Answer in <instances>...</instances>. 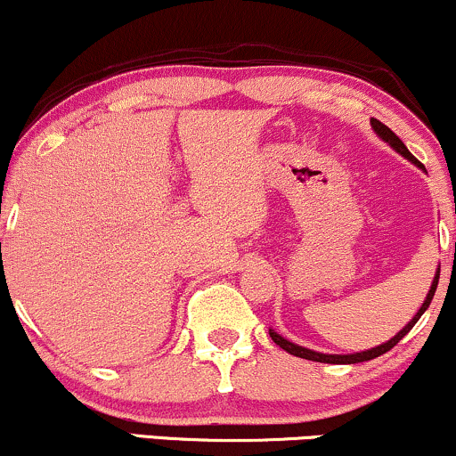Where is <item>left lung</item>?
Returning a JSON list of instances; mask_svg holds the SVG:
<instances>
[{"mask_svg":"<svg viewBox=\"0 0 456 456\" xmlns=\"http://www.w3.org/2000/svg\"><path fill=\"white\" fill-rule=\"evenodd\" d=\"M370 128H373V133L378 134V137H379L381 141H386V143H388L390 148L396 151V154H401L403 159L410 160L411 165L418 167V169L427 171L425 165H422L420 160L413 159L411 151L405 148V143H403V141H401L399 137H396V134L392 133V130H390L388 126H386V124H381L379 119L373 118V119H370ZM437 281H439V268H437V272H436V279H433V282H431V289H428L425 302H422V306L418 308L416 315H413V317L410 319V322H407L405 326H403V330H399V332H396L395 337L390 338V341L381 343V345H378V347H370V349H364V352H355V354H322V352H315V349H308V347H302V345H296V343L287 341L285 337H281V334L274 332V330H270V337H272V341L279 345L281 349H285L287 354L297 355V358H305V360H313V362H323V364H358V362H366V360H373V358H378V355H381V354L390 352V349L395 347V345L399 343L401 338L405 337V334L410 332V330H411L413 326H416V322L422 317V313L427 311L428 305H431L433 296H436Z\"/></svg>","mask_w":456,"mask_h":456,"instance_id":"left-lung-1","label":"left lung"}]
</instances>
